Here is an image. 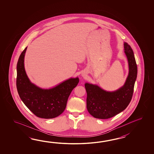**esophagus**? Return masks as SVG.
I'll list each match as a JSON object with an SVG mask.
<instances>
[{"mask_svg":"<svg viewBox=\"0 0 154 154\" xmlns=\"http://www.w3.org/2000/svg\"><path fill=\"white\" fill-rule=\"evenodd\" d=\"M82 76H85V75L84 74H82Z\"/></svg>","mask_w":154,"mask_h":154,"instance_id":"34e87169","label":"esophagus"}]
</instances>
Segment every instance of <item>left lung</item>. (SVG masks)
<instances>
[{"label":"left lung","mask_w":154,"mask_h":154,"mask_svg":"<svg viewBox=\"0 0 154 154\" xmlns=\"http://www.w3.org/2000/svg\"><path fill=\"white\" fill-rule=\"evenodd\" d=\"M124 47L129 64V74L125 85L116 91H107L98 85L85 84L87 109L95 118H112L125 110L131 100L137 76V65L130 45L125 42Z\"/></svg>","instance_id":"1"}]
</instances>
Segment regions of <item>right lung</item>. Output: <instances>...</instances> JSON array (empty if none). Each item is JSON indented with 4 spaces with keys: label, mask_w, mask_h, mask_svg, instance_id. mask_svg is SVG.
Segmentation results:
<instances>
[{
    "label": "right lung",
    "mask_w": 154,
    "mask_h": 154,
    "mask_svg": "<svg viewBox=\"0 0 154 154\" xmlns=\"http://www.w3.org/2000/svg\"><path fill=\"white\" fill-rule=\"evenodd\" d=\"M26 47L17 64V88L23 103L37 117L50 119L61 115L66 109L71 92L78 85V78H70L49 89H43L29 81L24 68Z\"/></svg>",
    "instance_id": "1"
}]
</instances>
